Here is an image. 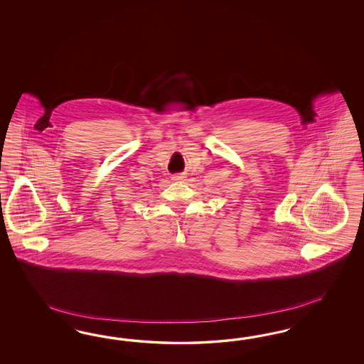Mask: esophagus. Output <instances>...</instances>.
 Listing matches in <instances>:
<instances>
[{
	"label": "esophagus",
	"mask_w": 364,
	"mask_h": 364,
	"mask_svg": "<svg viewBox=\"0 0 364 364\" xmlns=\"http://www.w3.org/2000/svg\"><path fill=\"white\" fill-rule=\"evenodd\" d=\"M186 173H176V175H173L172 176V180L173 181H183V180H186Z\"/></svg>",
	"instance_id": "obj_1"
}]
</instances>
